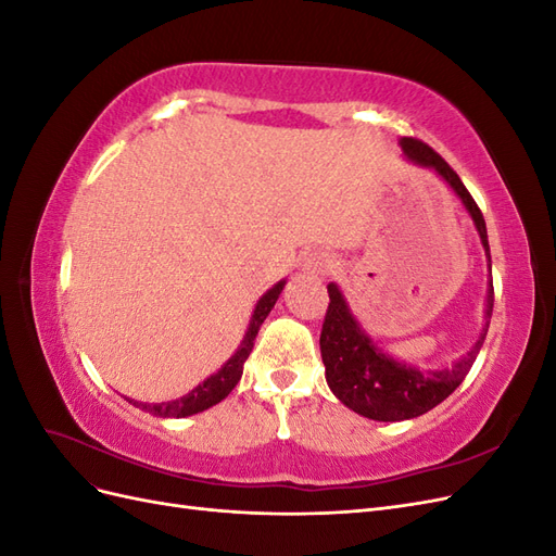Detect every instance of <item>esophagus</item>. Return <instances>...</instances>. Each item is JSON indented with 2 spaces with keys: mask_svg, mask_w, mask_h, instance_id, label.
I'll return each instance as SVG.
<instances>
[{
  "mask_svg": "<svg viewBox=\"0 0 556 556\" xmlns=\"http://www.w3.org/2000/svg\"><path fill=\"white\" fill-rule=\"evenodd\" d=\"M331 266H333L331 255H327V252H323V250L311 252V255L304 260V268H306V271H308V274H317V276L327 274Z\"/></svg>",
  "mask_w": 556,
  "mask_h": 556,
  "instance_id": "34e87169",
  "label": "esophagus"
}]
</instances>
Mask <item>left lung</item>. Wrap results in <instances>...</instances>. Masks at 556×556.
<instances>
[{
	"label": "left lung",
	"mask_w": 556,
	"mask_h": 556,
	"mask_svg": "<svg viewBox=\"0 0 556 556\" xmlns=\"http://www.w3.org/2000/svg\"><path fill=\"white\" fill-rule=\"evenodd\" d=\"M401 148L413 162L433 166L452 185V190L459 194L466 211L473 217L482 245L486 250V260L492 262L482 211L466 190V185L462 182L457 172L425 141L406 137L401 139ZM327 290L329 308L323 323V333H319V350H323L327 384L348 408L368 419H378V422H401V419L425 415L457 390L478 357L494 311V285H490V292H486L484 329L473 350L466 352V357H462L452 368L425 374L415 366L399 364L392 357H387L368 339L366 331L357 325V319L352 317L339 288L331 282L327 285Z\"/></svg>",
	"instance_id": "1"
}]
</instances>
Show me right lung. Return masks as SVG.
Listing matches in <instances>:
<instances>
[{
    "instance_id": "obj_1",
    "label": "right lung",
    "mask_w": 556,
    "mask_h": 556,
    "mask_svg": "<svg viewBox=\"0 0 556 556\" xmlns=\"http://www.w3.org/2000/svg\"><path fill=\"white\" fill-rule=\"evenodd\" d=\"M282 288H285V280L274 285V288L260 299V304L255 306V313H252L250 327L245 331V339H243L241 348L237 350V355H233L215 376L206 378L199 387H194L190 394H185L176 401H166V403H139V401H134V406L150 413V415H157V417H188V415H194V413H201V410L215 406V403H220L241 380L243 364L252 352V345H255V336H257L262 323L266 319V315L271 313Z\"/></svg>"
}]
</instances>
